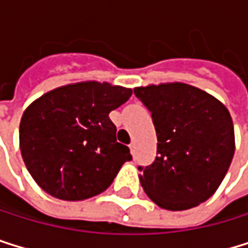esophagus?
Masks as SVG:
<instances>
[{
    "label": "esophagus",
    "instance_id": "esophagus-1",
    "mask_svg": "<svg viewBox=\"0 0 248 248\" xmlns=\"http://www.w3.org/2000/svg\"><path fill=\"white\" fill-rule=\"evenodd\" d=\"M129 149H131V153H135V144H134V142H131V144H129Z\"/></svg>",
    "mask_w": 248,
    "mask_h": 248
}]
</instances>
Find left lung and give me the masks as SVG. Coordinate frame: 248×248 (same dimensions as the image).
I'll list each match as a JSON object with an SVG mask.
<instances>
[{
  "label": "left lung",
  "mask_w": 248,
  "mask_h": 248,
  "mask_svg": "<svg viewBox=\"0 0 248 248\" xmlns=\"http://www.w3.org/2000/svg\"><path fill=\"white\" fill-rule=\"evenodd\" d=\"M134 93L152 113L157 137L155 162L138 168L147 196L171 211L207 201L235 153L228 108L213 95L178 81L135 88Z\"/></svg>",
  "instance_id": "8db88e82"
}]
</instances>
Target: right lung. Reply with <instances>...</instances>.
<instances>
[{"instance_id":"add662e5","label":"right lung","mask_w":248,"mask_h":248,"mask_svg":"<svg viewBox=\"0 0 248 248\" xmlns=\"http://www.w3.org/2000/svg\"><path fill=\"white\" fill-rule=\"evenodd\" d=\"M132 89L104 81H80L41 95L23 111L19 144L35 183L65 201H81L106 190L132 156L116 141L110 111Z\"/></svg>"}]
</instances>
